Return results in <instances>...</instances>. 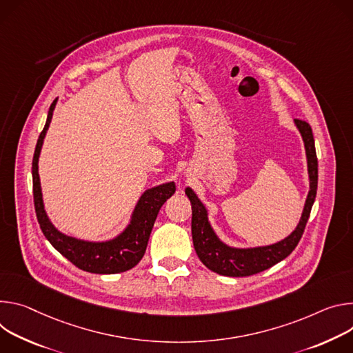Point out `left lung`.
<instances>
[{"instance_id":"8db88e82","label":"left lung","mask_w":353,"mask_h":353,"mask_svg":"<svg viewBox=\"0 0 353 353\" xmlns=\"http://www.w3.org/2000/svg\"><path fill=\"white\" fill-rule=\"evenodd\" d=\"M294 123L301 133L305 147L310 176V192L299 225L283 241L268 247L250 250H237L227 247L216 237L214 231L212 230L208 221V213L202 202L198 199V196L190 188L185 189L186 196L192 203V240L194 251H196L203 265L208 266L210 270L219 273V275L232 278L255 275V273L266 270L270 266L276 265L278 262L285 259L286 256H289L292 251L297 247L304 232L305 224L308 221L312 203L316 201L319 183V161L316 154L314 137H312L310 125L301 119H294Z\"/></svg>"}]
</instances>
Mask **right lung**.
<instances>
[{
    "label": "right lung",
    "mask_w": 353,
    "mask_h": 353,
    "mask_svg": "<svg viewBox=\"0 0 353 353\" xmlns=\"http://www.w3.org/2000/svg\"><path fill=\"white\" fill-rule=\"evenodd\" d=\"M56 102L57 99H54L50 105L48 121L41 136L37 139L32 161L33 202L37 221L41 224L42 232L50 241V244L77 268L91 273H102V275L129 270L141 261L157 214H159L161 206L167 202V199L175 193V183L170 182L145 190L134 209L129 227L119 237H116L112 241L87 243L64 236V234L53 227L46 216L42 199L41 179H39L37 172L39 154H41L43 139L52 122Z\"/></svg>",
    "instance_id": "add662e5"
}]
</instances>
